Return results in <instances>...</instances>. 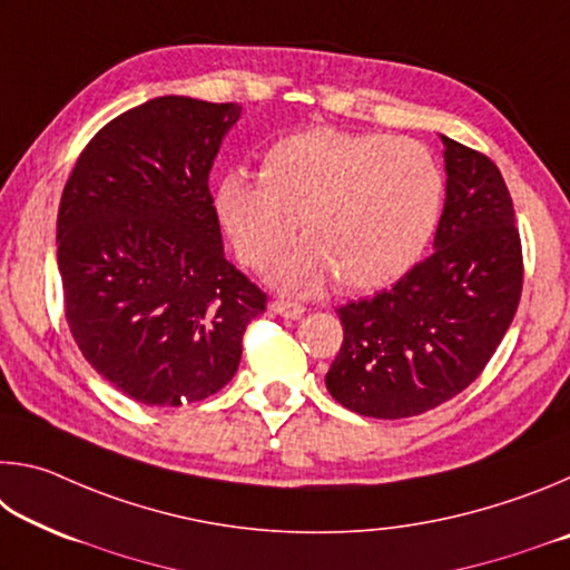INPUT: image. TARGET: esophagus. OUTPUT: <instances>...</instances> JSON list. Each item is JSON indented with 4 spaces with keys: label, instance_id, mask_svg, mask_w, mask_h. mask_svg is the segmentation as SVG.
Segmentation results:
<instances>
[{
    "label": "esophagus",
    "instance_id": "34e87169",
    "mask_svg": "<svg viewBox=\"0 0 570 570\" xmlns=\"http://www.w3.org/2000/svg\"><path fill=\"white\" fill-rule=\"evenodd\" d=\"M268 308H272L274 314L284 316V320H302L304 312H306V308H304L302 304L288 302V298H274V302L268 304Z\"/></svg>",
    "mask_w": 570,
    "mask_h": 570
}]
</instances>
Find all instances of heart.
I'll list each match as a JSON object with an SVG mask.
<instances>
[{"mask_svg":"<svg viewBox=\"0 0 570 570\" xmlns=\"http://www.w3.org/2000/svg\"><path fill=\"white\" fill-rule=\"evenodd\" d=\"M445 173L428 146L384 132L316 128L264 153L262 176H220L214 208L236 256L262 268L302 224L306 244L274 268L288 292L326 276L342 292H370L420 262L440 224Z\"/></svg>","mask_w":570,"mask_h":570,"instance_id":"heart-1","label":"heart"}]
</instances>
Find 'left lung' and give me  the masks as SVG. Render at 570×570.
I'll return each instance as SVG.
<instances>
[{"instance_id":"1","label":"left lung","mask_w":570,"mask_h":570,"mask_svg":"<svg viewBox=\"0 0 570 570\" xmlns=\"http://www.w3.org/2000/svg\"><path fill=\"white\" fill-rule=\"evenodd\" d=\"M448 198L435 250L397 284L336 308L326 390L364 417H414L478 380L523 292L513 198L485 153L445 138Z\"/></svg>"}]
</instances>
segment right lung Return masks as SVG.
Listing matches in <instances>:
<instances>
[{
	"instance_id": "right-lung-1",
	"label": "right lung",
	"mask_w": 570,
	"mask_h": 570,
	"mask_svg": "<svg viewBox=\"0 0 570 570\" xmlns=\"http://www.w3.org/2000/svg\"><path fill=\"white\" fill-rule=\"evenodd\" d=\"M236 102L166 95L95 132L65 183L57 266L85 360L150 407L206 400L266 294L224 256L208 173Z\"/></svg>"
}]
</instances>
